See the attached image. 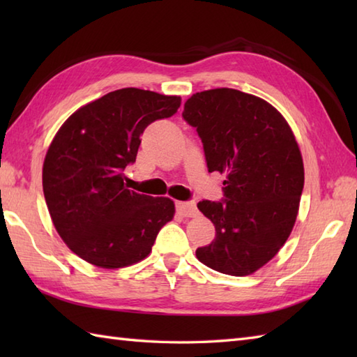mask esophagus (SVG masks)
Returning <instances> with one entry per match:
<instances>
[{"instance_id":"obj_1","label":"esophagus","mask_w":357,"mask_h":357,"mask_svg":"<svg viewBox=\"0 0 357 357\" xmlns=\"http://www.w3.org/2000/svg\"><path fill=\"white\" fill-rule=\"evenodd\" d=\"M176 210L179 215H183L185 218H195L198 215V207H196V204L188 201V202H176Z\"/></svg>"}]
</instances>
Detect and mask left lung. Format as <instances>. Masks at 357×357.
I'll return each instance as SVG.
<instances>
[{
	"mask_svg": "<svg viewBox=\"0 0 357 357\" xmlns=\"http://www.w3.org/2000/svg\"><path fill=\"white\" fill-rule=\"evenodd\" d=\"M183 118L199 135L208 172L227 174L221 201L198 202L216 236L196 257L224 275H252L276 256L298 216L304 190L298 142L271 104L234 89L193 95Z\"/></svg>",
	"mask_w": 357,
	"mask_h": 357,
	"instance_id": "left-lung-1",
	"label": "left lung"
}]
</instances>
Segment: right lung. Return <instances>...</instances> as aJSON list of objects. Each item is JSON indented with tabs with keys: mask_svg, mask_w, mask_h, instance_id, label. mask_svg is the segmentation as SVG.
Segmentation results:
<instances>
[{
	"mask_svg": "<svg viewBox=\"0 0 357 357\" xmlns=\"http://www.w3.org/2000/svg\"><path fill=\"white\" fill-rule=\"evenodd\" d=\"M179 96L119 89L77 110L53 138L43 190L59 236L81 259L121 268L142 261L174 204L128 190L124 170L136 161L141 135L170 118Z\"/></svg>",
	"mask_w": 357,
	"mask_h": 357,
	"instance_id": "add662e5",
	"label": "right lung"
}]
</instances>
